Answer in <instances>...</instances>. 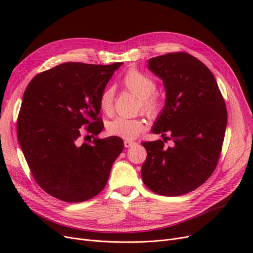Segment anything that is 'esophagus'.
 <instances>
[{
    "label": "esophagus",
    "mask_w": 253,
    "mask_h": 253,
    "mask_svg": "<svg viewBox=\"0 0 253 253\" xmlns=\"http://www.w3.org/2000/svg\"><path fill=\"white\" fill-rule=\"evenodd\" d=\"M132 144H134V142L131 141V140H125V141H124V147H125V148H130Z\"/></svg>",
    "instance_id": "obj_1"
}]
</instances>
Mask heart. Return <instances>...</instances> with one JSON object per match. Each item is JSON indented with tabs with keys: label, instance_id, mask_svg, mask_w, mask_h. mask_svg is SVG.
<instances>
[{
	"label": "heart",
	"instance_id": "obj_1",
	"mask_svg": "<svg viewBox=\"0 0 253 253\" xmlns=\"http://www.w3.org/2000/svg\"><path fill=\"white\" fill-rule=\"evenodd\" d=\"M123 86L138 98L139 109L150 118H156L162 111L163 100L155 93L156 83L152 78L135 69H130L122 80ZM115 90L112 87L105 88L99 96V109L105 115H111L114 111ZM145 122L139 118L117 117L106 124V130L114 136L124 139H133L145 130Z\"/></svg>",
	"mask_w": 253,
	"mask_h": 253
}]
</instances>
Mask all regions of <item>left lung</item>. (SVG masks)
Listing matches in <instances>:
<instances>
[{
  "instance_id": "obj_1",
  "label": "left lung",
  "mask_w": 253,
  "mask_h": 253,
  "mask_svg": "<svg viewBox=\"0 0 253 253\" xmlns=\"http://www.w3.org/2000/svg\"><path fill=\"white\" fill-rule=\"evenodd\" d=\"M148 69L162 80L166 90L164 109L152 132L163 137L168 133L173 145L166 148L162 140L142 142L148 155L141 177L156 194L180 196L200 187L214 171L227 109L213 74L189 53L153 57Z\"/></svg>"
}]
</instances>
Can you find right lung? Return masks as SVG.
Segmentation results:
<instances>
[{
  "mask_svg": "<svg viewBox=\"0 0 253 253\" xmlns=\"http://www.w3.org/2000/svg\"><path fill=\"white\" fill-rule=\"evenodd\" d=\"M122 64L66 62L38 74L26 87L17 137L33 176L52 197L84 202L108 182L123 140L95 137L81 144L79 136H96L103 129L99 96Z\"/></svg>",
  "mask_w": 253,
  "mask_h": 253,
  "instance_id": "obj_1",
  "label": "right lung"
}]
</instances>
